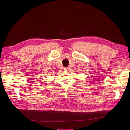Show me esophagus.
Returning a JSON list of instances; mask_svg holds the SVG:
<instances>
[{
  "label": "esophagus",
  "instance_id": "34e87169",
  "mask_svg": "<svg viewBox=\"0 0 130 130\" xmlns=\"http://www.w3.org/2000/svg\"><path fill=\"white\" fill-rule=\"evenodd\" d=\"M68 69H69V68L68 67L64 68V70H65V71H67V70H68Z\"/></svg>",
  "mask_w": 130,
  "mask_h": 130
}]
</instances>
